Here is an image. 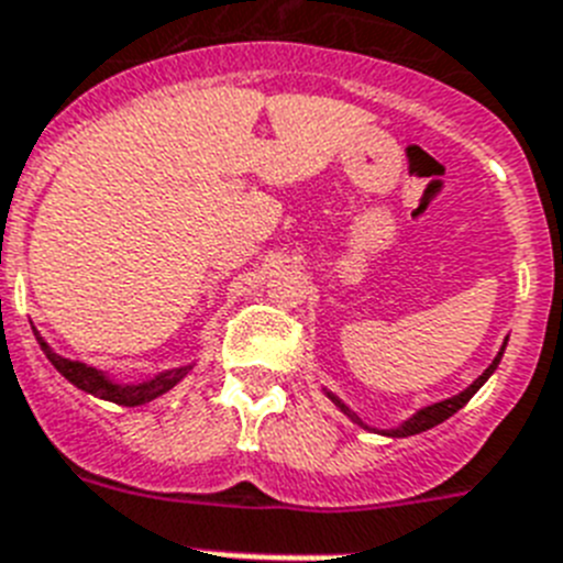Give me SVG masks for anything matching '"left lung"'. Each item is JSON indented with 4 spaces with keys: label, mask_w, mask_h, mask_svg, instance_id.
<instances>
[{
    "label": "left lung",
    "mask_w": 563,
    "mask_h": 563,
    "mask_svg": "<svg viewBox=\"0 0 563 563\" xmlns=\"http://www.w3.org/2000/svg\"><path fill=\"white\" fill-rule=\"evenodd\" d=\"M504 347H507V339H504L501 350H498V355H496V358H493V364H489V367L484 369L482 376H478L473 384H470L467 390H461L459 396H453V398H444V401H435V405H430V407H421V410L416 412V416H410V419L401 421V424H398V427H390V430H376V432H382V435H390V439H407V435H416V432H424V430H430V427H435V424H441V421H446V419H450V416H453V412H459L461 407L467 405L470 398H473L475 393L482 390L484 382H487V378L493 376V373H496L498 362H501V355H504ZM324 393H328L330 401H333V405L339 407V410L344 412V416H347L350 421H355V424H358V427L369 430V427L364 424V421L358 419V416H355V412L350 410V407L344 405V401H341L339 396H333V393H330V390H324Z\"/></svg>",
    "instance_id": "8db88e82"
}]
</instances>
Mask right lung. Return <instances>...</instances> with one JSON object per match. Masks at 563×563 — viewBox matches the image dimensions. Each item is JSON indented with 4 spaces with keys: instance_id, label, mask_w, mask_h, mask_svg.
Instances as JSON below:
<instances>
[{
    "instance_id": "right-lung-1",
    "label": "right lung",
    "mask_w": 563,
    "mask_h": 563,
    "mask_svg": "<svg viewBox=\"0 0 563 563\" xmlns=\"http://www.w3.org/2000/svg\"><path fill=\"white\" fill-rule=\"evenodd\" d=\"M33 333H36V330H33ZM36 339H40V347L45 350L47 362L59 369L62 376L74 384V387H79V390L90 393V396L104 398V401H113V405H122V407L147 405V401H153V398L165 396L167 390H173V387H176V384H179L190 369H194V364H185V367L165 369V373H158V376L147 378V382L119 384L110 376H104L102 369L88 367V364H81V362H70V358H65V355L53 353V350L47 347V341L42 339L40 333H36Z\"/></svg>"
}]
</instances>
